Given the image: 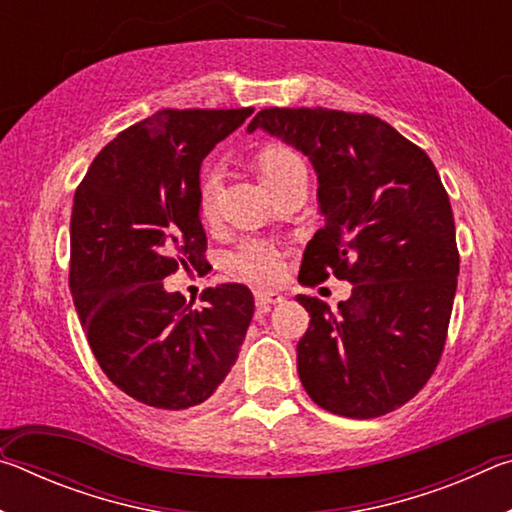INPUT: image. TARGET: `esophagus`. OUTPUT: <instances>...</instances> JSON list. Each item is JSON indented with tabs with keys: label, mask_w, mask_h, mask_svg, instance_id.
Listing matches in <instances>:
<instances>
[{
	"label": "esophagus",
	"mask_w": 512,
	"mask_h": 512,
	"mask_svg": "<svg viewBox=\"0 0 512 512\" xmlns=\"http://www.w3.org/2000/svg\"><path fill=\"white\" fill-rule=\"evenodd\" d=\"M255 300H257L259 307H271V305H277V302H282L284 298L277 291L259 289V291H255Z\"/></svg>",
	"instance_id": "obj_1"
}]
</instances>
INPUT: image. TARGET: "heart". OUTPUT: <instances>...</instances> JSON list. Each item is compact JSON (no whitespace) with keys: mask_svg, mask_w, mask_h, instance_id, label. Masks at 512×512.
<instances>
[{"mask_svg":"<svg viewBox=\"0 0 512 512\" xmlns=\"http://www.w3.org/2000/svg\"><path fill=\"white\" fill-rule=\"evenodd\" d=\"M257 169L266 187H280L293 173L305 171V162L300 155L284 144H266L257 153ZM223 183V169L219 164H210L201 176V189H198V210L205 221L216 219V205H219V192ZM230 264L253 282H275L284 273V250L268 239H246L232 253Z\"/></svg>","mask_w":512,"mask_h":512,"instance_id":"obj_1","label":"heart"}]
</instances>
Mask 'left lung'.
<instances>
[{
	"label": "left lung",
	"mask_w": 512,
	"mask_h": 512,
	"mask_svg": "<svg viewBox=\"0 0 512 512\" xmlns=\"http://www.w3.org/2000/svg\"><path fill=\"white\" fill-rule=\"evenodd\" d=\"M264 128L296 146L318 173L325 225L307 244L298 282L348 280L339 309L298 296L309 329L298 375L320 409L379 418L413 400L443 357L458 248L447 189L429 155L368 112L264 108Z\"/></svg>",
	"instance_id": "1"
}]
</instances>
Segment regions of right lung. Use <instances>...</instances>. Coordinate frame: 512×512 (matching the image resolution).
Segmentation results:
<instances>
[{
	"label": "right lung",
	"mask_w": 512,
	"mask_h": 512,
	"mask_svg": "<svg viewBox=\"0 0 512 512\" xmlns=\"http://www.w3.org/2000/svg\"><path fill=\"white\" fill-rule=\"evenodd\" d=\"M253 108H164L108 142L76 187L69 291L94 359L119 391L158 411L203 404L235 366L253 318L237 282L194 309L162 280L205 273L198 171Z\"/></svg>",
	"instance_id": "obj_1"
}]
</instances>
